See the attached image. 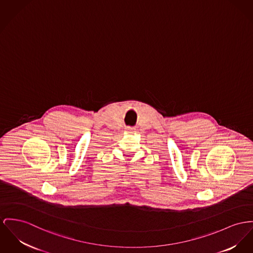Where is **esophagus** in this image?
<instances>
[{
  "label": "esophagus",
  "instance_id": "obj_1",
  "mask_svg": "<svg viewBox=\"0 0 253 253\" xmlns=\"http://www.w3.org/2000/svg\"><path fill=\"white\" fill-rule=\"evenodd\" d=\"M126 129H127V130H132V129H133V128H132V127H127V128H126Z\"/></svg>",
  "mask_w": 253,
  "mask_h": 253
}]
</instances>
